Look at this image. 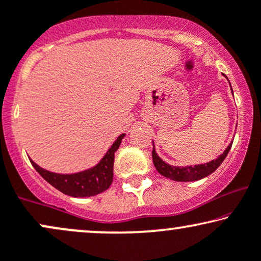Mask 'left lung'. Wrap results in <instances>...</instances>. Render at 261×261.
Here are the masks:
<instances>
[{
  "label": "left lung",
  "instance_id": "8db88e82",
  "mask_svg": "<svg viewBox=\"0 0 261 261\" xmlns=\"http://www.w3.org/2000/svg\"><path fill=\"white\" fill-rule=\"evenodd\" d=\"M232 143H230L229 146L222 155H219L218 159L210 161L207 164L202 165H195V166H187V167H176L171 166V165L166 164L159 158V155L156 154V151L154 149V143H153V151H151V158H153V163L155 169L159 172L161 176L170 178L172 180H177V182H193V180H199L202 178L210 176L211 173H213L218 167L222 165L224 159L226 158L229 150L231 149Z\"/></svg>",
  "mask_w": 261,
  "mask_h": 261
}]
</instances>
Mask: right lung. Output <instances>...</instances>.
Segmentation results:
<instances>
[{
    "label": "right lung",
    "instance_id": "add662e5",
    "mask_svg": "<svg viewBox=\"0 0 261 261\" xmlns=\"http://www.w3.org/2000/svg\"><path fill=\"white\" fill-rule=\"evenodd\" d=\"M125 135H120L112 144V147L105 154L100 163L92 169H89L83 172L73 174H59L49 172L43 170L37 164L31 161L32 166L36 171L44 178L49 184L57 188L61 193L73 197H88L94 196L102 191L107 190L113 182V165H114V154L119 148L121 140Z\"/></svg>",
    "mask_w": 261,
    "mask_h": 261
}]
</instances>
